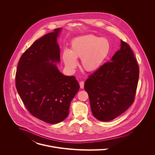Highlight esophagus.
Wrapping results in <instances>:
<instances>
[{
  "label": "esophagus",
  "instance_id": "obj_1",
  "mask_svg": "<svg viewBox=\"0 0 155 155\" xmlns=\"http://www.w3.org/2000/svg\"><path fill=\"white\" fill-rule=\"evenodd\" d=\"M84 82L83 81H81L80 82V88H81V89H83V88L84 87Z\"/></svg>",
  "mask_w": 155,
  "mask_h": 155
}]
</instances>
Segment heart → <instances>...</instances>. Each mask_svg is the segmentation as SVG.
<instances>
[{"label": "heart", "instance_id": "obj_1", "mask_svg": "<svg viewBox=\"0 0 155 155\" xmlns=\"http://www.w3.org/2000/svg\"><path fill=\"white\" fill-rule=\"evenodd\" d=\"M110 44L105 38L88 34L74 38L70 49L64 50L62 58L67 69L72 71L77 65L78 59L84 70L94 72L98 70L109 54Z\"/></svg>", "mask_w": 155, "mask_h": 155}]
</instances>
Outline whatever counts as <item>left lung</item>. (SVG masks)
Listing matches in <instances>:
<instances>
[{"label":"left lung","instance_id":"obj_1","mask_svg":"<svg viewBox=\"0 0 155 155\" xmlns=\"http://www.w3.org/2000/svg\"><path fill=\"white\" fill-rule=\"evenodd\" d=\"M139 77L137 62L127 43L111 59L89 76L84 83L93 116L102 121H111L134 102Z\"/></svg>","mask_w":155,"mask_h":155}]
</instances>
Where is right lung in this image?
I'll list each match as a JSON object with an SVG mask.
<instances>
[{
    "label": "right lung",
    "mask_w": 155,
    "mask_h": 155,
    "mask_svg": "<svg viewBox=\"0 0 155 155\" xmlns=\"http://www.w3.org/2000/svg\"><path fill=\"white\" fill-rule=\"evenodd\" d=\"M57 28L37 40L21 56L15 81L28 111L38 119L56 124L67 118L71 102L79 90L74 76H65L54 64L60 62Z\"/></svg>",
    "instance_id": "add662e5"
}]
</instances>
